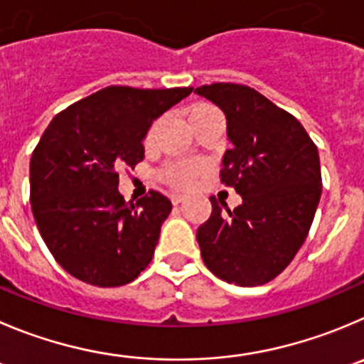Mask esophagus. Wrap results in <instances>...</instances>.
<instances>
[{"label":"esophagus","instance_id":"esophagus-1","mask_svg":"<svg viewBox=\"0 0 364 364\" xmlns=\"http://www.w3.org/2000/svg\"><path fill=\"white\" fill-rule=\"evenodd\" d=\"M171 199H172V203H174V205H179V203L185 201V196H181V193H172Z\"/></svg>","mask_w":364,"mask_h":364}]
</instances>
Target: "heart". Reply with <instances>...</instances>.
Segmentation results:
<instances>
[{"mask_svg":"<svg viewBox=\"0 0 364 364\" xmlns=\"http://www.w3.org/2000/svg\"><path fill=\"white\" fill-rule=\"evenodd\" d=\"M213 113H219V111L210 104H196L190 107L188 111V120L190 124H198L199 120H203L205 117ZM159 122L156 120L154 124L149 127L147 136H145V144H151L154 140L156 129H158ZM205 174V166L199 161H174L168 163V165L159 172V178L165 183H168L174 188H190V186L198 185L199 179Z\"/></svg>","mask_w":364,"mask_h":364,"instance_id":"1","label":"heart"}]
</instances>
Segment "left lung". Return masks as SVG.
<instances>
[{
  "instance_id": "left-lung-1",
  "label": "left lung",
  "mask_w": 364,
  "mask_h": 364,
  "mask_svg": "<svg viewBox=\"0 0 364 364\" xmlns=\"http://www.w3.org/2000/svg\"><path fill=\"white\" fill-rule=\"evenodd\" d=\"M193 93L228 120L220 183L242 196L235 210L212 201L198 230L203 262L220 280L253 287L289 266L307 239L321 196L318 147L291 113L244 84L215 82Z\"/></svg>"
}]
</instances>
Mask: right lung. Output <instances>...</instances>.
Returning <instances> with one entry per match:
<instances>
[{
  "label": "right lung",
  "instance_id": "1",
  "mask_svg": "<svg viewBox=\"0 0 364 364\" xmlns=\"http://www.w3.org/2000/svg\"><path fill=\"white\" fill-rule=\"evenodd\" d=\"M192 90L107 86L68 105L43 132L30 159V205L44 244L71 277L118 287L149 266L172 203L158 190L125 203L118 174L144 159L152 122Z\"/></svg>",
  "mask_w": 364,
  "mask_h": 364
}]
</instances>
